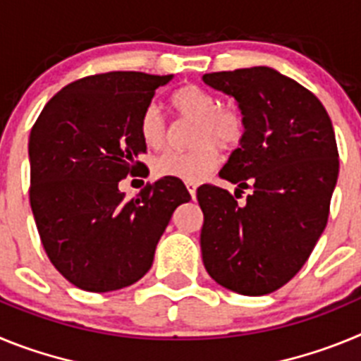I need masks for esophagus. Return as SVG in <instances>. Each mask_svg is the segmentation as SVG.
I'll return each mask as SVG.
<instances>
[{
	"label": "esophagus",
	"instance_id": "1",
	"mask_svg": "<svg viewBox=\"0 0 361 361\" xmlns=\"http://www.w3.org/2000/svg\"><path fill=\"white\" fill-rule=\"evenodd\" d=\"M186 186H188V191H190V195L193 197V199H195V195H197V183H186Z\"/></svg>",
	"mask_w": 361,
	"mask_h": 361
}]
</instances>
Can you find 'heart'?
<instances>
[{
  "mask_svg": "<svg viewBox=\"0 0 361 361\" xmlns=\"http://www.w3.org/2000/svg\"><path fill=\"white\" fill-rule=\"evenodd\" d=\"M170 106L183 121H193L188 152H168L153 162L155 177H173L199 183L220 162L222 149H235L244 142L247 121L237 104H220L213 92L199 85H186L171 94ZM139 135L148 149L164 148L170 139L168 123L157 106H148L139 121Z\"/></svg>",
  "mask_w": 361,
  "mask_h": 361,
  "instance_id": "heart-1",
  "label": "heart"
}]
</instances>
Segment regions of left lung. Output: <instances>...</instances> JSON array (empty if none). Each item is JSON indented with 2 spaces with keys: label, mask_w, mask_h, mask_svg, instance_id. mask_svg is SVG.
<instances>
[{
  "label": "left lung",
  "mask_w": 361,
  "mask_h": 361,
  "mask_svg": "<svg viewBox=\"0 0 361 361\" xmlns=\"http://www.w3.org/2000/svg\"><path fill=\"white\" fill-rule=\"evenodd\" d=\"M202 79L237 99L247 121L219 173L237 184L235 195L213 184L197 190L202 262L226 289L267 295L302 269L327 226L340 168L333 124L317 95L267 66ZM244 189L252 193L238 204Z\"/></svg>",
  "instance_id": "8db88e82"
}]
</instances>
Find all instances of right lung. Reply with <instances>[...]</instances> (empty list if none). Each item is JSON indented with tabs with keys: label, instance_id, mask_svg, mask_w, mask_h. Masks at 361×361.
<instances>
[{
	"label": "right lung",
	"instance_id": "obj_1",
	"mask_svg": "<svg viewBox=\"0 0 361 361\" xmlns=\"http://www.w3.org/2000/svg\"><path fill=\"white\" fill-rule=\"evenodd\" d=\"M173 75L106 72L66 85L32 126L30 206L50 262L75 288L108 293L152 267L177 206L191 199L164 177L126 199L119 183L146 171L139 121Z\"/></svg>",
	"mask_w": 361,
	"mask_h": 361
}]
</instances>
